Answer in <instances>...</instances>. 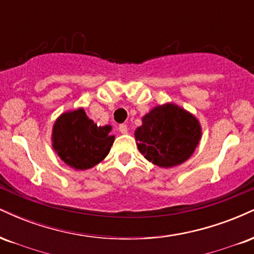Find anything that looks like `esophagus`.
Returning <instances> with one entry per match:
<instances>
[{"label": "esophagus", "mask_w": 254, "mask_h": 254, "mask_svg": "<svg viewBox=\"0 0 254 254\" xmlns=\"http://www.w3.org/2000/svg\"><path fill=\"white\" fill-rule=\"evenodd\" d=\"M118 130L121 133H127V127L125 124H122L118 127Z\"/></svg>", "instance_id": "1"}]
</instances>
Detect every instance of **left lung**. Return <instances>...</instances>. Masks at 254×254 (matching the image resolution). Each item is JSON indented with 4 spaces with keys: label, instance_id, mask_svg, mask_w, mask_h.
<instances>
[{
    "label": "left lung",
    "instance_id": "1",
    "mask_svg": "<svg viewBox=\"0 0 254 254\" xmlns=\"http://www.w3.org/2000/svg\"><path fill=\"white\" fill-rule=\"evenodd\" d=\"M135 131L138 149L160 167L183 164L192 155L200 138V125L193 116L173 104L157 106L143 117Z\"/></svg>",
    "mask_w": 254,
    "mask_h": 254
}]
</instances>
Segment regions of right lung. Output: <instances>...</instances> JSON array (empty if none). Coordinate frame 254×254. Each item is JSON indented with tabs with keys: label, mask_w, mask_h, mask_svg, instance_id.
Listing matches in <instances>:
<instances>
[{
	"label": "right lung",
	"mask_w": 254,
	"mask_h": 254,
	"mask_svg": "<svg viewBox=\"0 0 254 254\" xmlns=\"http://www.w3.org/2000/svg\"><path fill=\"white\" fill-rule=\"evenodd\" d=\"M110 125L97 127L86 112L78 109L66 112L54 125V148L66 165L76 170H88L106 157L115 136Z\"/></svg>",
	"instance_id": "add662e5"
}]
</instances>
